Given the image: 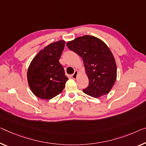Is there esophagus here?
<instances>
[{
	"mask_svg": "<svg viewBox=\"0 0 146 146\" xmlns=\"http://www.w3.org/2000/svg\"><path fill=\"white\" fill-rule=\"evenodd\" d=\"M78 71H75L74 73L73 74H72V78H73V79H76L77 78V76H78Z\"/></svg>",
	"mask_w": 146,
	"mask_h": 146,
	"instance_id": "34e87169",
	"label": "esophagus"
}]
</instances>
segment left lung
<instances>
[{
	"label": "left lung",
	"instance_id": "1",
	"mask_svg": "<svg viewBox=\"0 0 146 146\" xmlns=\"http://www.w3.org/2000/svg\"><path fill=\"white\" fill-rule=\"evenodd\" d=\"M66 46L82 58L89 85L83 91L98 98L109 93L117 78L115 60L107 45L98 38L86 35L68 42Z\"/></svg>",
	"mask_w": 146,
	"mask_h": 146
}]
</instances>
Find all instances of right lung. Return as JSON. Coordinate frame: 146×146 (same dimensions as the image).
<instances>
[{
    "instance_id": "1",
    "label": "right lung",
    "mask_w": 146,
    "mask_h": 146,
    "mask_svg": "<svg viewBox=\"0 0 146 146\" xmlns=\"http://www.w3.org/2000/svg\"><path fill=\"white\" fill-rule=\"evenodd\" d=\"M64 40L53 42L39 51L27 71L29 86L34 95L50 100L60 94L68 80L59 59L64 50Z\"/></svg>"
}]
</instances>
